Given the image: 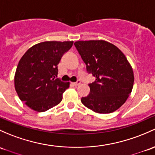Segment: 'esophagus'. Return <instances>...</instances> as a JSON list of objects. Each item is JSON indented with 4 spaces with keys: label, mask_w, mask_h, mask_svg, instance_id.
Listing matches in <instances>:
<instances>
[{
    "label": "esophagus",
    "mask_w": 155,
    "mask_h": 155,
    "mask_svg": "<svg viewBox=\"0 0 155 155\" xmlns=\"http://www.w3.org/2000/svg\"><path fill=\"white\" fill-rule=\"evenodd\" d=\"M81 84L80 81H77V82H73V84L74 86H78V85H79V84Z\"/></svg>",
    "instance_id": "1"
}]
</instances>
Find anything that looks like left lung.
Masks as SVG:
<instances>
[{
  "instance_id": "left-lung-1",
  "label": "left lung",
  "mask_w": 155,
  "mask_h": 155,
  "mask_svg": "<svg viewBox=\"0 0 155 155\" xmlns=\"http://www.w3.org/2000/svg\"><path fill=\"white\" fill-rule=\"evenodd\" d=\"M87 71L96 77L89 84L90 94L81 102L98 114H109L120 108L132 91L133 68L124 53L104 40L77 41L74 43Z\"/></svg>"
}]
</instances>
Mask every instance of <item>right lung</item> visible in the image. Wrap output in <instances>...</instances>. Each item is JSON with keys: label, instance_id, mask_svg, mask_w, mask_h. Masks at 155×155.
<instances>
[{"label": "right lung", "instance_id": "add662e5", "mask_svg": "<svg viewBox=\"0 0 155 155\" xmlns=\"http://www.w3.org/2000/svg\"><path fill=\"white\" fill-rule=\"evenodd\" d=\"M73 41H44L27 50L15 73V88L19 99L32 110L44 112L58 105L70 82L56 79L58 64Z\"/></svg>", "mask_w": 155, "mask_h": 155}]
</instances>
